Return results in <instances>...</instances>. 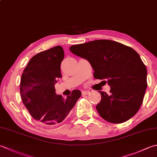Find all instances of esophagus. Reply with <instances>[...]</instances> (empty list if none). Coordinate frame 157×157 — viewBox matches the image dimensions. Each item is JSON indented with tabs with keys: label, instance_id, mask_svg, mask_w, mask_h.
<instances>
[{
	"label": "esophagus",
	"instance_id": "obj_1",
	"mask_svg": "<svg viewBox=\"0 0 157 157\" xmlns=\"http://www.w3.org/2000/svg\"><path fill=\"white\" fill-rule=\"evenodd\" d=\"M89 93H90V91H88V90H82V94H88Z\"/></svg>",
	"mask_w": 157,
	"mask_h": 157
}]
</instances>
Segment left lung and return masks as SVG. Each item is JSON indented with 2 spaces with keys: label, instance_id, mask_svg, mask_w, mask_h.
<instances>
[{
  "label": "left lung",
  "instance_id": "8db88e82",
  "mask_svg": "<svg viewBox=\"0 0 157 157\" xmlns=\"http://www.w3.org/2000/svg\"><path fill=\"white\" fill-rule=\"evenodd\" d=\"M70 51L86 59L94 71L95 79L111 88L101 95L96 106L99 115L113 124L124 122L136 114L147 88V69L133 48L111 40L100 39L71 46Z\"/></svg>",
  "mask_w": 157,
  "mask_h": 157
}]
</instances>
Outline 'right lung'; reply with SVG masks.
<instances>
[{
	"label": "right lung",
	"instance_id": "obj_1",
	"mask_svg": "<svg viewBox=\"0 0 157 157\" xmlns=\"http://www.w3.org/2000/svg\"><path fill=\"white\" fill-rule=\"evenodd\" d=\"M64 56L60 45L40 52L30 60L21 75V100L30 116L40 124L60 123L82 95L78 90H73L66 99L56 94L54 85L62 78L60 64Z\"/></svg>",
	"mask_w": 157,
	"mask_h": 157
}]
</instances>
